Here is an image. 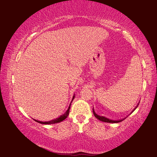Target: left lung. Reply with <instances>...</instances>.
<instances>
[{
	"label": "left lung",
	"mask_w": 157,
	"mask_h": 157,
	"mask_svg": "<svg viewBox=\"0 0 157 157\" xmlns=\"http://www.w3.org/2000/svg\"><path fill=\"white\" fill-rule=\"evenodd\" d=\"M93 113L94 116L97 118V119H99V121H103V122H106V123H119V122H121V121H123V120H120V121H112V120H110V119L106 118V117H104V116H98L97 114H96V113L94 111V109H93Z\"/></svg>",
	"instance_id": "1"
}]
</instances>
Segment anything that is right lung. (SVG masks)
<instances>
[{
    "label": "right lung",
    "instance_id": "1",
    "mask_svg": "<svg viewBox=\"0 0 157 157\" xmlns=\"http://www.w3.org/2000/svg\"><path fill=\"white\" fill-rule=\"evenodd\" d=\"M73 99H74V97H73ZM73 99H72V100H73ZM70 108H71V106H69L68 109L67 110V111L65 112V113L63 114V115L60 116L59 118H56V119H54V120H52V121H48V122H41V121H39L34 120H34L35 121H36L37 123H41V124H45V125H48V124H53V123H60V122H61V121H63V120H65V119L66 118L67 116H68L69 113H70Z\"/></svg>",
    "mask_w": 157,
    "mask_h": 157
}]
</instances>
